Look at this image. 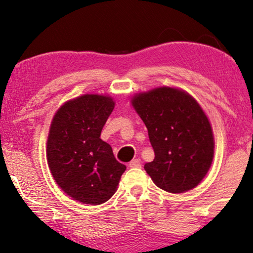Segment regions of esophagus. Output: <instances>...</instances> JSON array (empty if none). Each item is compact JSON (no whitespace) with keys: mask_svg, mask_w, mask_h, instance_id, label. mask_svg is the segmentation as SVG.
I'll return each mask as SVG.
<instances>
[{"mask_svg":"<svg viewBox=\"0 0 253 253\" xmlns=\"http://www.w3.org/2000/svg\"><path fill=\"white\" fill-rule=\"evenodd\" d=\"M129 167H130V168H140V167H141V161H140V159H134V160L130 161Z\"/></svg>","mask_w":253,"mask_h":253,"instance_id":"1","label":"esophagus"}]
</instances>
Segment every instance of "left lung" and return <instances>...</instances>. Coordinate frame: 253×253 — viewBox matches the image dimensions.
Listing matches in <instances>:
<instances>
[{"label": "left lung", "instance_id": "8db88e82", "mask_svg": "<svg viewBox=\"0 0 253 253\" xmlns=\"http://www.w3.org/2000/svg\"><path fill=\"white\" fill-rule=\"evenodd\" d=\"M143 120L154 150L144 166L159 188L171 193L195 189L214 158L212 126L199 102L184 89L159 86L130 100Z\"/></svg>", "mask_w": 253, "mask_h": 253}]
</instances>
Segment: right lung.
Instances as JSON below:
<instances>
[{
    "label": "right lung",
    "mask_w": 253,
    "mask_h": 253,
    "mask_svg": "<svg viewBox=\"0 0 253 253\" xmlns=\"http://www.w3.org/2000/svg\"><path fill=\"white\" fill-rule=\"evenodd\" d=\"M114 107L110 95L86 93L65 101L51 120L48 167L56 184L82 204L100 205L109 200L126 169L100 138Z\"/></svg>",
    "instance_id": "obj_1"
}]
</instances>
